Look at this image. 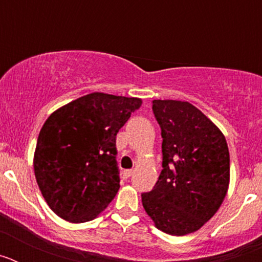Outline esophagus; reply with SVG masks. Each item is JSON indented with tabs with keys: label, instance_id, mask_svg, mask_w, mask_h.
Listing matches in <instances>:
<instances>
[{
	"label": "esophagus",
	"instance_id": "obj_1",
	"mask_svg": "<svg viewBox=\"0 0 262 262\" xmlns=\"http://www.w3.org/2000/svg\"><path fill=\"white\" fill-rule=\"evenodd\" d=\"M133 174H134V170H133V169H128V170H124V172H123V176H124V177H126V178H129Z\"/></svg>",
	"mask_w": 262,
	"mask_h": 262
}]
</instances>
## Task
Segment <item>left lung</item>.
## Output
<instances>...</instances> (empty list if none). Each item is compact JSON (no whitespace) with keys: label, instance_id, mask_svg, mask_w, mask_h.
<instances>
[{"label":"left lung","instance_id":"1","mask_svg":"<svg viewBox=\"0 0 262 262\" xmlns=\"http://www.w3.org/2000/svg\"><path fill=\"white\" fill-rule=\"evenodd\" d=\"M161 127L163 170L142 203L155 227L173 236L198 231L223 203L230 152L223 133L187 101L154 99Z\"/></svg>","mask_w":262,"mask_h":262}]
</instances>
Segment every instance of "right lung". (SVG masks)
Listing matches in <instances>:
<instances>
[{"label":"right lung","instance_id":"add662e5","mask_svg":"<svg viewBox=\"0 0 262 262\" xmlns=\"http://www.w3.org/2000/svg\"><path fill=\"white\" fill-rule=\"evenodd\" d=\"M143 101L86 94L55 110L41 127L34 173L41 195L71 223L93 221L119 190L115 138Z\"/></svg>","mask_w":262,"mask_h":262}]
</instances>
